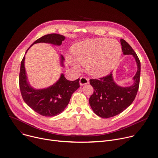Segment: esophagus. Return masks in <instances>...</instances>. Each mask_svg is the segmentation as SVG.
<instances>
[{
	"label": "esophagus",
	"mask_w": 158,
	"mask_h": 158,
	"mask_svg": "<svg viewBox=\"0 0 158 158\" xmlns=\"http://www.w3.org/2000/svg\"><path fill=\"white\" fill-rule=\"evenodd\" d=\"M89 83V79L85 77H81L80 78L79 84L81 85H83L84 84H87Z\"/></svg>",
	"instance_id": "1"
}]
</instances>
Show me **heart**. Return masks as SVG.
<instances>
[{
	"mask_svg": "<svg viewBox=\"0 0 158 158\" xmlns=\"http://www.w3.org/2000/svg\"><path fill=\"white\" fill-rule=\"evenodd\" d=\"M73 59L68 58L74 70L81 64L86 66L88 73L94 77L108 75L118 62L122 55L119 43L107 38H98L82 41L72 47Z\"/></svg>",
	"mask_w": 158,
	"mask_h": 158,
	"instance_id": "heart-1",
	"label": "heart"
}]
</instances>
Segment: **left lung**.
<instances>
[{
	"label": "left lung",
	"mask_w": 158,
	"mask_h": 158,
	"mask_svg": "<svg viewBox=\"0 0 158 158\" xmlns=\"http://www.w3.org/2000/svg\"><path fill=\"white\" fill-rule=\"evenodd\" d=\"M120 43L123 54L132 55L135 58L137 71L133 77L134 84L128 87L117 85L113 80L112 73L99 79H90L94 92L89 98V105L94 113L102 118L112 117L124 111L132 103L139 89L140 60L136 53L125 40L121 39Z\"/></svg>",
	"instance_id": "obj_1"
}]
</instances>
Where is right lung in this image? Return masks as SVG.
I'll use <instances>...</instances> for the list:
<instances>
[{
    "label": "right lung",
    "instance_id": "1",
    "mask_svg": "<svg viewBox=\"0 0 158 158\" xmlns=\"http://www.w3.org/2000/svg\"><path fill=\"white\" fill-rule=\"evenodd\" d=\"M64 40L65 36L63 35L56 33L48 34L38 38L30 47L38 43H47L60 46ZM30 47L28 48L26 53ZM24 60L25 56L21 61L19 77L20 91L24 102L41 115L54 117L59 114L68 105L72 94L79 88V79L70 81L62 74L60 79L51 86L41 89H34L27 81L24 67ZM64 56L61 55V65L62 66H64Z\"/></svg>",
    "mask_w": 158,
    "mask_h": 158
}]
</instances>
